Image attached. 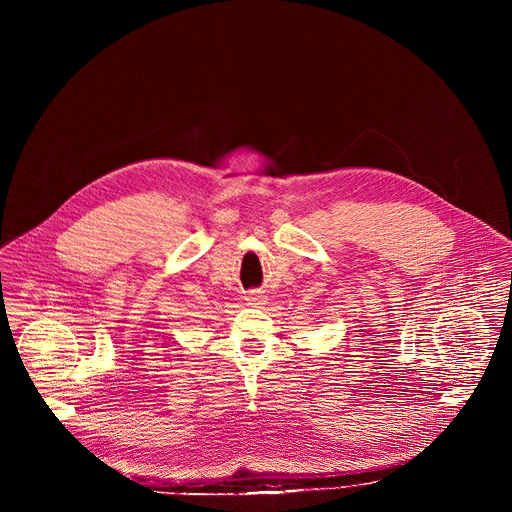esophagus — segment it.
Here are the masks:
<instances>
[{"instance_id": "obj_1", "label": "esophagus", "mask_w": 512, "mask_h": 512, "mask_svg": "<svg viewBox=\"0 0 512 512\" xmlns=\"http://www.w3.org/2000/svg\"><path fill=\"white\" fill-rule=\"evenodd\" d=\"M244 299H246V305L250 307H260L266 303V295L262 292H248L244 295Z\"/></svg>"}]
</instances>
